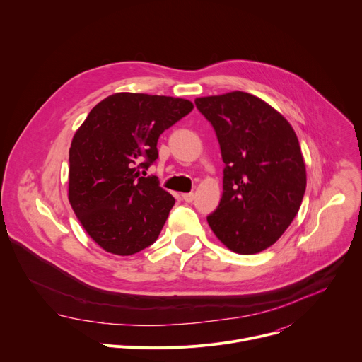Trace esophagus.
<instances>
[{
    "instance_id": "obj_1",
    "label": "esophagus",
    "mask_w": 362,
    "mask_h": 362,
    "mask_svg": "<svg viewBox=\"0 0 362 362\" xmlns=\"http://www.w3.org/2000/svg\"><path fill=\"white\" fill-rule=\"evenodd\" d=\"M182 197H183V200H185V202L192 203V202H193V199H194V194H193V193H183V194H182Z\"/></svg>"
}]
</instances>
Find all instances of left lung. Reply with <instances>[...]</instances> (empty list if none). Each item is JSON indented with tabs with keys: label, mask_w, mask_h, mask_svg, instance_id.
Instances as JSON below:
<instances>
[{
	"label": "left lung",
	"mask_w": 362,
	"mask_h": 362,
	"mask_svg": "<svg viewBox=\"0 0 362 362\" xmlns=\"http://www.w3.org/2000/svg\"><path fill=\"white\" fill-rule=\"evenodd\" d=\"M194 103L212 123L225 163L223 194L208 223L232 252H262L288 229L303 199L306 169L296 133L267 101L245 91Z\"/></svg>",
	"instance_id": "1"
}]
</instances>
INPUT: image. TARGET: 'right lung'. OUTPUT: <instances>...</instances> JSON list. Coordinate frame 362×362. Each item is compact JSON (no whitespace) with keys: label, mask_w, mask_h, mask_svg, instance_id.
I'll use <instances>...</instances> for the list:
<instances>
[{"label":"right lung","mask_w":362,"mask_h":362,"mask_svg":"<svg viewBox=\"0 0 362 362\" xmlns=\"http://www.w3.org/2000/svg\"><path fill=\"white\" fill-rule=\"evenodd\" d=\"M192 110L186 98L115 93L97 103L74 133L69 200L101 249L129 256L158 239L175 197L139 169L158 159L159 136Z\"/></svg>","instance_id":"1"}]
</instances>
